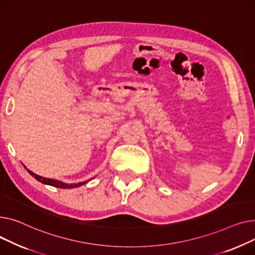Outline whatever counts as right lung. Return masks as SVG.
Listing matches in <instances>:
<instances>
[{"mask_svg":"<svg viewBox=\"0 0 255 255\" xmlns=\"http://www.w3.org/2000/svg\"><path fill=\"white\" fill-rule=\"evenodd\" d=\"M24 167V166H23ZM25 168V167H24ZM26 171L31 174L36 180H38L39 182L43 183V184H46V185H50V186H54V187H57V188H75V187H79L83 184H86L89 180L87 181H84V182H80V183H73V184H68V183H65L63 181H59V180H55V179H50V178H45V177H42V176H39L35 173H33L32 171H29L27 168H25Z\"/></svg>","mask_w":255,"mask_h":255,"instance_id":"add662e5","label":"right lung"}]
</instances>
